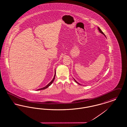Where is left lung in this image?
<instances>
[{"label":"left lung","instance_id":"1","mask_svg":"<svg viewBox=\"0 0 127 127\" xmlns=\"http://www.w3.org/2000/svg\"><path fill=\"white\" fill-rule=\"evenodd\" d=\"M98 30H99V32H100V33H102V34H103V35H104V36H105V34H104V33H103V32L102 31V30H100V28H98ZM74 80H75V82H77V83H78V84H79L80 85V84H79V83H78V82H77V81H76V80H75V79H74Z\"/></svg>","mask_w":127,"mask_h":127}]
</instances>
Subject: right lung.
I'll use <instances>...</instances> for the list:
<instances>
[{
	"mask_svg": "<svg viewBox=\"0 0 127 127\" xmlns=\"http://www.w3.org/2000/svg\"><path fill=\"white\" fill-rule=\"evenodd\" d=\"M55 76H56V71H55V74L54 77V78L52 80V81L48 84L46 86H45V87H44V88H41V89H38L37 90H45V89H47V88H48V87L49 86H50L51 84L53 83V82L54 81V80L55 78Z\"/></svg>",
	"mask_w": 127,
	"mask_h": 127,
	"instance_id": "add662e5",
	"label": "right lung"
}]
</instances>
